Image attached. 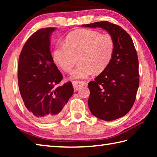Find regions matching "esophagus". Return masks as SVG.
<instances>
[{
    "label": "esophagus",
    "mask_w": 157,
    "mask_h": 157,
    "mask_svg": "<svg viewBox=\"0 0 157 157\" xmlns=\"http://www.w3.org/2000/svg\"><path fill=\"white\" fill-rule=\"evenodd\" d=\"M86 84V83L85 82L80 81V80L73 82V86L74 89H75V91H78V90L79 89V87L82 86H84Z\"/></svg>",
    "instance_id": "1"
}]
</instances>
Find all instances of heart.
I'll return each mask as SVG.
<instances>
[{
  "label": "heart",
  "mask_w": 157,
  "mask_h": 157,
  "mask_svg": "<svg viewBox=\"0 0 157 157\" xmlns=\"http://www.w3.org/2000/svg\"><path fill=\"white\" fill-rule=\"evenodd\" d=\"M114 41L109 34L93 30H79L69 34L64 46L55 50V60L65 72L73 70L79 58L80 64L71 79L87 78L107 67L113 57Z\"/></svg>",
  "instance_id": "b5f03b06"
}]
</instances>
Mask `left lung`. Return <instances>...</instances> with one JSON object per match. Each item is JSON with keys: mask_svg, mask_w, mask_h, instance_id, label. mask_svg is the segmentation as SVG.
Returning <instances> with one entry per match:
<instances>
[{"mask_svg": "<svg viewBox=\"0 0 157 157\" xmlns=\"http://www.w3.org/2000/svg\"><path fill=\"white\" fill-rule=\"evenodd\" d=\"M82 27L101 28L114 41V52L107 68L88 84L91 112L106 121L120 118L129 112L139 86V59L129 34L119 25L100 21Z\"/></svg>", "mask_w": 157, "mask_h": 157, "instance_id": "1", "label": "left lung"}]
</instances>
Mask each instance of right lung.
Listing matches in <instances>:
<instances>
[{
  "label": "right lung",
  "mask_w": 157,
  "mask_h": 157,
  "mask_svg": "<svg viewBox=\"0 0 157 157\" xmlns=\"http://www.w3.org/2000/svg\"><path fill=\"white\" fill-rule=\"evenodd\" d=\"M55 28H42L29 37L21 50L18 65L20 94L30 115L41 123H52L62 116L73 94L71 82L58 86L62 74L50 51Z\"/></svg>",
  "instance_id": "add662e5"
}]
</instances>
